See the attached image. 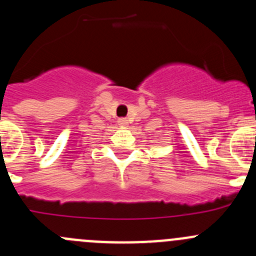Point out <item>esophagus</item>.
<instances>
[{
    "instance_id": "34e87169",
    "label": "esophagus",
    "mask_w": 256,
    "mask_h": 256,
    "mask_svg": "<svg viewBox=\"0 0 256 256\" xmlns=\"http://www.w3.org/2000/svg\"><path fill=\"white\" fill-rule=\"evenodd\" d=\"M118 126H120V128H126L128 122V120H126V118H118Z\"/></svg>"
}]
</instances>
